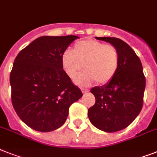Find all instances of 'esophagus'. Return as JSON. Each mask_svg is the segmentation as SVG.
Returning a JSON list of instances; mask_svg holds the SVG:
<instances>
[{
	"instance_id": "esophagus-1",
	"label": "esophagus",
	"mask_w": 157,
	"mask_h": 157,
	"mask_svg": "<svg viewBox=\"0 0 157 157\" xmlns=\"http://www.w3.org/2000/svg\"><path fill=\"white\" fill-rule=\"evenodd\" d=\"M81 90H82V92L83 93V94H86V93H87L88 91H89L88 89H86V88H83V87L81 88Z\"/></svg>"
}]
</instances>
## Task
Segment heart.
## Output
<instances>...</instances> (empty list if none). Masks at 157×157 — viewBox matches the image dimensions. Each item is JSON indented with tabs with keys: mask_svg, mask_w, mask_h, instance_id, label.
<instances>
[{
	"mask_svg": "<svg viewBox=\"0 0 157 157\" xmlns=\"http://www.w3.org/2000/svg\"><path fill=\"white\" fill-rule=\"evenodd\" d=\"M61 63L71 80L75 79L83 67L86 71L77 78L78 83L89 86L97 81L106 84L117 73L120 55L115 46L96 40H84L74 46L73 51L65 50Z\"/></svg>",
	"mask_w": 157,
	"mask_h": 157,
	"instance_id": "heart-1",
	"label": "heart"
}]
</instances>
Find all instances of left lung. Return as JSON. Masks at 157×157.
I'll return each mask as SVG.
<instances>
[{
  "label": "left lung",
  "mask_w": 157,
  "mask_h": 157,
  "mask_svg": "<svg viewBox=\"0 0 157 157\" xmlns=\"http://www.w3.org/2000/svg\"><path fill=\"white\" fill-rule=\"evenodd\" d=\"M116 48L120 66L113 79L90 90L95 103L88 109L90 123L106 132H115L130 125L143 107L145 77L139 57L129 45L116 37H97Z\"/></svg>",
  "instance_id": "left-lung-1"
}]
</instances>
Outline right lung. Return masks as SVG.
<instances>
[{"mask_svg":"<svg viewBox=\"0 0 157 157\" xmlns=\"http://www.w3.org/2000/svg\"><path fill=\"white\" fill-rule=\"evenodd\" d=\"M78 36H42L21 50L10 73L12 103L33 130L49 132L63 125L71 104L82 96L63 70L62 54Z\"/></svg>","mask_w":157,"mask_h":157,"instance_id":"obj_1","label":"right lung"}]
</instances>
